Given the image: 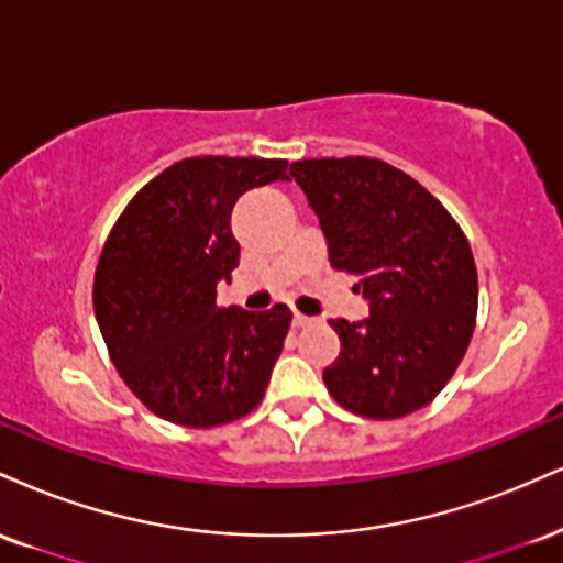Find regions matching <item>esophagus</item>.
Returning a JSON list of instances; mask_svg holds the SVG:
<instances>
[{"label": "esophagus", "instance_id": "1", "mask_svg": "<svg viewBox=\"0 0 563 563\" xmlns=\"http://www.w3.org/2000/svg\"><path fill=\"white\" fill-rule=\"evenodd\" d=\"M309 322H311V317L301 314V311H294V324H296V328H307Z\"/></svg>", "mask_w": 563, "mask_h": 563}]
</instances>
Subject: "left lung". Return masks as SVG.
Masks as SVG:
<instances>
[{
	"instance_id": "1",
	"label": "left lung",
	"mask_w": 563,
	"mask_h": 563,
	"mask_svg": "<svg viewBox=\"0 0 563 563\" xmlns=\"http://www.w3.org/2000/svg\"><path fill=\"white\" fill-rule=\"evenodd\" d=\"M290 175L320 217L330 267L354 275L369 301L367 320H330L341 356L322 372L328 393L367 419L422 409L475 333L477 267L464 230L383 159H301Z\"/></svg>"
}]
</instances>
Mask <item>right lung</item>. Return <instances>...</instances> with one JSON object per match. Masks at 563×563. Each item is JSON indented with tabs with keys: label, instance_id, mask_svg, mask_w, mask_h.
I'll return each mask as SVG.
<instances>
[{
	"label": "right lung",
	"instance_id": "1",
	"mask_svg": "<svg viewBox=\"0 0 563 563\" xmlns=\"http://www.w3.org/2000/svg\"><path fill=\"white\" fill-rule=\"evenodd\" d=\"M286 159L191 157L148 180L107 235L93 314L114 369L148 411L220 428L262 404L290 309L217 307L239 267L230 212L249 188L286 178Z\"/></svg>",
	"mask_w": 563,
	"mask_h": 563
}]
</instances>
